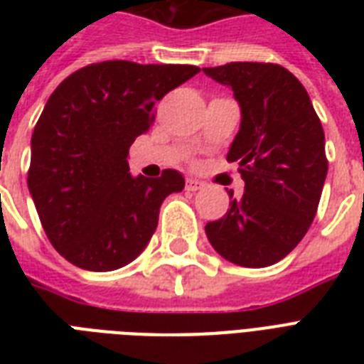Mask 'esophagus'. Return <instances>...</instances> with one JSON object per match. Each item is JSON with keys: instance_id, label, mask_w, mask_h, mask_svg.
I'll use <instances>...</instances> for the list:
<instances>
[{"instance_id": "esophagus-1", "label": "esophagus", "mask_w": 364, "mask_h": 364, "mask_svg": "<svg viewBox=\"0 0 364 364\" xmlns=\"http://www.w3.org/2000/svg\"><path fill=\"white\" fill-rule=\"evenodd\" d=\"M204 187V183L198 181V179H194V177H188L187 179V191H200V188Z\"/></svg>"}]
</instances>
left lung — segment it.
<instances>
[{
  "instance_id": "8db88e82",
  "label": "left lung",
  "mask_w": 364,
  "mask_h": 364,
  "mask_svg": "<svg viewBox=\"0 0 364 364\" xmlns=\"http://www.w3.org/2000/svg\"><path fill=\"white\" fill-rule=\"evenodd\" d=\"M232 88L242 109L228 162H240L245 191L230 210L205 225L223 259L264 268L287 257L317 213L328 162L325 134L310 96L289 70L262 62L204 68Z\"/></svg>"
}]
</instances>
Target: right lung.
Here are the masks:
<instances>
[{"label":"right lung","mask_w":364,"mask_h":364,"mask_svg":"<svg viewBox=\"0 0 364 364\" xmlns=\"http://www.w3.org/2000/svg\"><path fill=\"white\" fill-rule=\"evenodd\" d=\"M198 71L107 60L50 94L31 136L28 188L47 238L71 264L117 270L147 247L160 205L185 179L176 170L132 177L128 149L154 121V104Z\"/></svg>","instance_id":"1"}]
</instances>
